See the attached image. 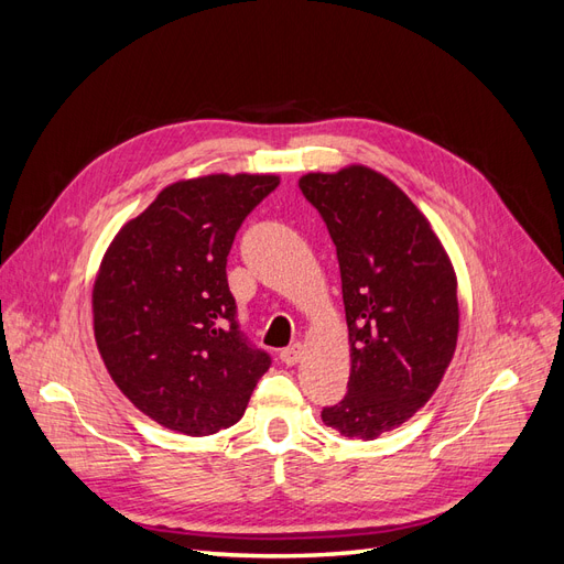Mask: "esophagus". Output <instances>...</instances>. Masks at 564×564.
Here are the masks:
<instances>
[{"mask_svg": "<svg viewBox=\"0 0 564 564\" xmlns=\"http://www.w3.org/2000/svg\"><path fill=\"white\" fill-rule=\"evenodd\" d=\"M301 355H303V346L301 344H292L289 348H284L282 352H280V360L284 362V365H296L299 360H301Z\"/></svg>", "mask_w": 564, "mask_h": 564, "instance_id": "esophagus-1", "label": "esophagus"}]
</instances>
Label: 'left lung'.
<instances>
[{
    "label": "left lung",
    "mask_w": 564,
    "mask_h": 564,
    "mask_svg": "<svg viewBox=\"0 0 564 564\" xmlns=\"http://www.w3.org/2000/svg\"><path fill=\"white\" fill-rule=\"evenodd\" d=\"M336 247L350 336L346 398L322 421L373 440L431 400L452 362L458 301L452 263L400 187L367 166L299 181Z\"/></svg>",
    "instance_id": "obj_1"
}]
</instances>
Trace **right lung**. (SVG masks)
Returning <instances> with one entry per match:
<instances>
[{"label": "right lung", "mask_w": 564, "mask_h": 564, "mask_svg": "<svg viewBox=\"0 0 564 564\" xmlns=\"http://www.w3.org/2000/svg\"><path fill=\"white\" fill-rule=\"evenodd\" d=\"M278 176L214 174L164 187L117 232L94 284V334L112 381L185 435L242 419L270 369L237 319L228 253Z\"/></svg>", "instance_id": "1"}]
</instances>
